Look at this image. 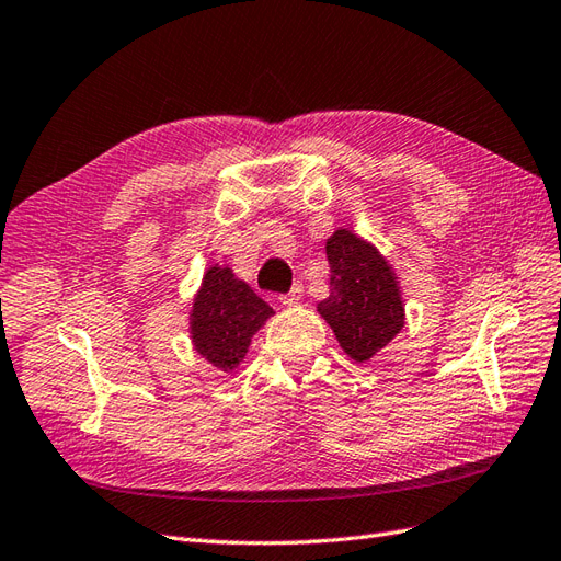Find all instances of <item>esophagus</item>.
<instances>
[{"instance_id": "1", "label": "esophagus", "mask_w": 561, "mask_h": 561, "mask_svg": "<svg viewBox=\"0 0 561 561\" xmlns=\"http://www.w3.org/2000/svg\"><path fill=\"white\" fill-rule=\"evenodd\" d=\"M301 297H305V287H301V283H297L290 293L280 297V305L283 307H297L299 301H301Z\"/></svg>"}]
</instances>
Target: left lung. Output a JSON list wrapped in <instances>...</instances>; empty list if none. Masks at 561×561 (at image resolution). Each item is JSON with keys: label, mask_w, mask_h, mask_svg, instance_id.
<instances>
[{"label": "left lung", "mask_w": 561, "mask_h": 561, "mask_svg": "<svg viewBox=\"0 0 561 561\" xmlns=\"http://www.w3.org/2000/svg\"><path fill=\"white\" fill-rule=\"evenodd\" d=\"M330 295L316 311L335 332L342 352L368 363L399 335L405 305L397 271L366 238L337 229L328 238Z\"/></svg>", "instance_id": "left-lung-1"}]
</instances>
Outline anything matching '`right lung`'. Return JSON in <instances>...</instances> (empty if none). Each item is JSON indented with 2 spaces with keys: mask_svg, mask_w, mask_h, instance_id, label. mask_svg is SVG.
Returning a JSON list of instances; mask_svg holds the SVG:
<instances>
[{
  "mask_svg": "<svg viewBox=\"0 0 561 561\" xmlns=\"http://www.w3.org/2000/svg\"><path fill=\"white\" fill-rule=\"evenodd\" d=\"M274 313L231 266L211 264L191 305L193 350L217 370L233 373L248 356L254 332Z\"/></svg>",
  "mask_w": 561,
  "mask_h": 561,
  "instance_id": "1",
  "label": "right lung"
}]
</instances>
